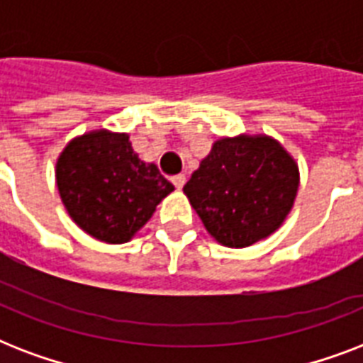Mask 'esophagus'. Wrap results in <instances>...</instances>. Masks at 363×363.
Instances as JSON below:
<instances>
[{"mask_svg":"<svg viewBox=\"0 0 363 363\" xmlns=\"http://www.w3.org/2000/svg\"><path fill=\"white\" fill-rule=\"evenodd\" d=\"M171 182L175 184L177 190H181V188L184 186V182H186V177L182 175V173H181V175H173V177H171Z\"/></svg>","mask_w":363,"mask_h":363,"instance_id":"34e87169","label":"esophagus"}]
</instances>
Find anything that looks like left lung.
I'll list each match as a JSON object with an SVG mask.
<instances>
[{
	"mask_svg": "<svg viewBox=\"0 0 363 363\" xmlns=\"http://www.w3.org/2000/svg\"><path fill=\"white\" fill-rule=\"evenodd\" d=\"M298 182V165L275 139L239 135L216 141L182 190L216 241L242 248L281 226Z\"/></svg>",
	"mask_w": 363,
	"mask_h": 363,
	"instance_id": "8db88e82",
	"label": "left lung"
}]
</instances>
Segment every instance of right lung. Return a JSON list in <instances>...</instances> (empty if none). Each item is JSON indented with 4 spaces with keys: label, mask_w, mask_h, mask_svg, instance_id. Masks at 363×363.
<instances>
[{
    "label": "right lung",
    "mask_w": 363,
    "mask_h": 363,
    "mask_svg": "<svg viewBox=\"0 0 363 363\" xmlns=\"http://www.w3.org/2000/svg\"><path fill=\"white\" fill-rule=\"evenodd\" d=\"M60 198L92 238L125 242L175 188L145 164L125 133L99 130L71 141L56 164Z\"/></svg>",
    "instance_id": "obj_1"
}]
</instances>
